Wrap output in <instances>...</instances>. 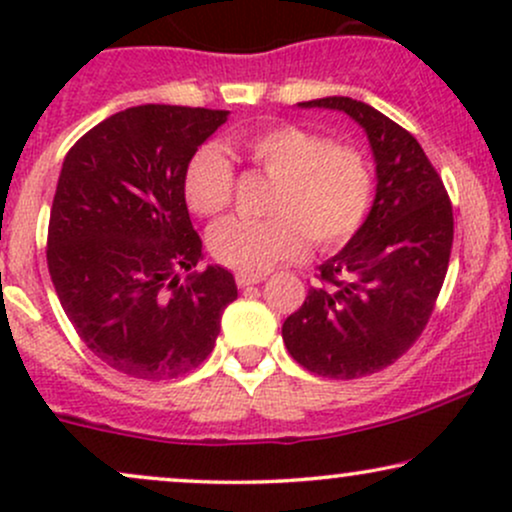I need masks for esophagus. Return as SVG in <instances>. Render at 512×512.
I'll use <instances>...</instances> for the list:
<instances>
[{"label":"esophagus","mask_w":512,"mask_h":512,"mask_svg":"<svg viewBox=\"0 0 512 512\" xmlns=\"http://www.w3.org/2000/svg\"><path fill=\"white\" fill-rule=\"evenodd\" d=\"M260 281H264L262 274H236V284L240 286V289H245V286H252V284H260Z\"/></svg>","instance_id":"obj_1"}]
</instances>
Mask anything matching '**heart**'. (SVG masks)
I'll return each instance as SVG.
<instances>
[{
	"instance_id": "b5f03b06",
	"label": "heart",
	"mask_w": 512,
	"mask_h": 512,
	"mask_svg": "<svg viewBox=\"0 0 512 512\" xmlns=\"http://www.w3.org/2000/svg\"><path fill=\"white\" fill-rule=\"evenodd\" d=\"M262 173L274 178L269 219H228L211 228V255L240 274H264L298 257L308 236L317 248H337L361 228L373 197V175L361 151L332 144L325 134L276 125L240 137ZM185 202L199 216H216L231 204L233 166L219 146L192 154L182 180Z\"/></svg>"
}]
</instances>
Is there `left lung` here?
Returning a JSON list of instances; mask_svg holds the SVG:
<instances>
[{"label":"left lung","mask_w":512,"mask_h":512,"mask_svg":"<svg viewBox=\"0 0 512 512\" xmlns=\"http://www.w3.org/2000/svg\"><path fill=\"white\" fill-rule=\"evenodd\" d=\"M349 115L375 161V199L366 221L320 264L281 327L289 354L325 378L351 380L395 363L424 332L448 272L452 207L421 144L368 103L327 96L298 103Z\"/></svg>","instance_id":"8db88e82"}]
</instances>
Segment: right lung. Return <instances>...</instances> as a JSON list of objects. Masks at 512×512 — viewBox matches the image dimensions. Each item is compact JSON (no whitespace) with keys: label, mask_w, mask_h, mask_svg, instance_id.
I'll return each mask as SVG.
<instances>
[{"label":"right lung","mask_w":512,"mask_h":512,"mask_svg":"<svg viewBox=\"0 0 512 512\" xmlns=\"http://www.w3.org/2000/svg\"><path fill=\"white\" fill-rule=\"evenodd\" d=\"M226 120L228 110L137 105L64 156L48 228L52 284L88 349L129 378L197 368L238 298L228 269L192 272L204 255L182 192L192 154Z\"/></svg>","instance_id":"obj_1"}]
</instances>
